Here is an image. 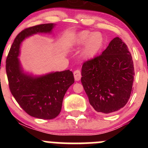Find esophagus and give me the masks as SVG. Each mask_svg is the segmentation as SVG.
Masks as SVG:
<instances>
[{
    "instance_id": "1",
    "label": "esophagus",
    "mask_w": 148,
    "mask_h": 148,
    "mask_svg": "<svg viewBox=\"0 0 148 148\" xmlns=\"http://www.w3.org/2000/svg\"><path fill=\"white\" fill-rule=\"evenodd\" d=\"M74 79H75L76 81H79L81 78V71L79 69H76L75 71L74 72Z\"/></svg>"
}]
</instances>
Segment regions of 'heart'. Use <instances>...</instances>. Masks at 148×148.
I'll return each mask as SVG.
<instances>
[{
    "instance_id": "b5f03b06",
    "label": "heart",
    "mask_w": 148,
    "mask_h": 148,
    "mask_svg": "<svg viewBox=\"0 0 148 148\" xmlns=\"http://www.w3.org/2000/svg\"><path fill=\"white\" fill-rule=\"evenodd\" d=\"M84 43L86 44L83 49V56L86 58L95 56L103 46V35L99 32L92 33L88 30H83L74 37V44L75 46H81Z\"/></svg>"
}]
</instances>
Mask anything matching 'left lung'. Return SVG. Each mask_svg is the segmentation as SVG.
Segmentation results:
<instances>
[{"mask_svg": "<svg viewBox=\"0 0 148 148\" xmlns=\"http://www.w3.org/2000/svg\"><path fill=\"white\" fill-rule=\"evenodd\" d=\"M81 83L94 109L110 113L123 108L133 92L132 55L119 37L111 40L101 55L84 62Z\"/></svg>", "mask_w": 148, "mask_h": 148, "instance_id": "8db88e82", "label": "left lung"}]
</instances>
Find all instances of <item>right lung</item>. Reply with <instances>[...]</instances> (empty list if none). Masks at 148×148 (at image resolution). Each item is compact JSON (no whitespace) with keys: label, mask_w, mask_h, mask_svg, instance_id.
<instances>
[{"label":"right lung","mask_w":148,"mask_h":148,"mask_svg":"<svg viewBox=\"0 0 148 148\" xmlns=\"http://www.w3.org/2000/svg\"><path fill=\"white\" fill-rule=\"evenodd\" d=\"M53 23L25 28L14 39L6 59V73L12 95L25 113L35 118L51 120L60 113L63 97L74 84L72 71L56 72L40 77L27 75L21 70L18 59L21 42L38 33H50Z\"/></svg>","instance_id":"1"}]
</instances>
